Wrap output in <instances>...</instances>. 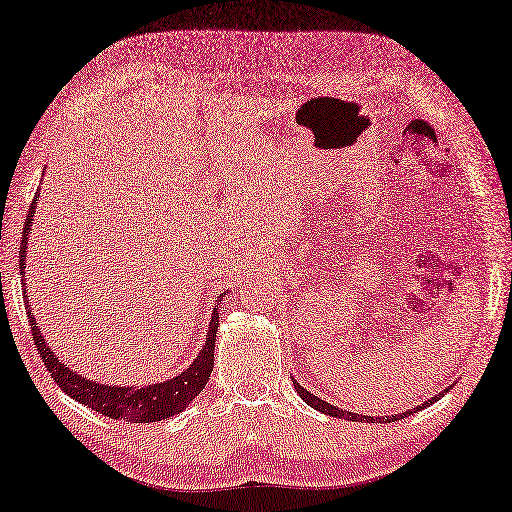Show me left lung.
I'll return each mask as SVG.
<instances>
[{
  "instance_id": "8db88e82",
  "label": "left lung",
  "mask_w": 512,
  "mask_h": 512,
  "mask_svg": "<svg viewBox=\"0 0 512 512\" xmlns=\"http://www.w3.org/2000/svg\"><path fill=\"white\" fill-rule=\"evenodd\" d=\"M293 386H295V391L299 393V397H302V400L308 404V406H313L315 410H319V413H323V415H330V417H336V419H347V421H360V423H391V421H397V419H406L408 415H413V413H417V410H421V408H426V406H430V404H434V402H439L441 397L452 389V386H447V389H443L439 395H434V397H430L428 402H423V404H419L417 408H410V410H406V413H397V415H391V417H367V415H358V413H350V410H343V408H339V406H334V404H328L326 400H321V397H317V395H313L310 391H306L302 384H299L297 380H293Z\"/></svg>"
}]
</instances>
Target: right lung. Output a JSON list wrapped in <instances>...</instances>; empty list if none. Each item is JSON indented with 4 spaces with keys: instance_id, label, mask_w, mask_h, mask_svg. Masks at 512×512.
<instances>
[{
    "instance_id": "1",
    "label": "right lung",
    "mask_w": 512,
    "mask_h": 512,
    "mask_svg": "<svg viewBox=\"0 0 512 512\" xmlns=\"http://www.w3.org/2000/svg\"><path fill=\"white\" fill-rule=\"evenodd\" d=\"M36 204L39 199L34 197V202L28 210L26 217V228H23V239L19 249V273H21V284H26V249H28V236L32 221L36 215ZM221 293L219 299H223ZM30 295H26V313L32 328V341L39 350L47 371L52 373L54 382L60 386L73 400L89 406L91 410L99 415H106L110 419H121L130 423H154L169 419L173 415H180L182 410L189 406L195 397L204 391V386L213 373L215 365V341H217V328H219V304L213 308V317H210V326L206 332V343L202 350L195 356L193 363L186 367L178 376L169 380H162L156 384L147 386H121V384H102L84 378L82 373L73 371L65 363H60L56 358L54 350L45 341L41 334L39 323L30 308Z\"/></svg>"
}]
</instances>
